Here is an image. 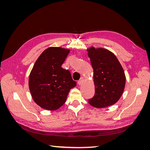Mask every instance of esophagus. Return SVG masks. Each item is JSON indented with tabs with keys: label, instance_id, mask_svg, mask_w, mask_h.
Returning <instances> with one entry per match:
<instances>
[{
	"label": "esophagus",
	"instance_id": "34e87169",
	"mask_svg": "<svg viewBox=\"0 0 150 150\" xmlns=\"http://www.w3.org/2000/svg\"><path fill=\"white\" fill-rule=\"evenodd\" d=\"M83 79L82 78H80V79L78 81V84L79 85H81V84H82V83H83Z\"/></svg>",
	"mask_w": 150,
	"mask_h": 150
}]
</instances>
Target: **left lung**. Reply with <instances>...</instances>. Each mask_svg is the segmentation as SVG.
Returning <instances> with one entry per match:
<instances>
[{"label": "left lung", "mask_w": 150, "mask_h": 150, "mask_svg": "<svg viewBox=\"0 0 150 150\" xmlns=\"http://www.w3.org/2000/svg\"><path fill=\"white\" fill-rule=\"evenodd\" d=\"M88 51L95 86L94 96L88 102L98 108L112 105L123 93L126 83L124 70L116 56L108 50L91 47Z\"/></svg>", "instance_id": "left-lung-1"}]
</instances>
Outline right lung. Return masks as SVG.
I'll return each mask as SVG.
<instances>
[{
    "label": "right lung",
    "instance_id": "obj_1",
    "mask_svg": "<svg viewBox=\"0 0 150 150\" xmlns=\"http://www.w3.org/2000/svg\"><path fill=\"white\" fill-rule=\"evenodd\" d=\"M69 50L51 47L40 54L32 69L29 87L34 101L47 110H56L66 101L68 93L76 86L69 70L61 67Z\"/></svg>",
    "mask_w": 150,
    "mask_h": 150
}]
</instances>
